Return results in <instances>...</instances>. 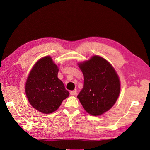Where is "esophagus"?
<instances>
[{"label": "esophagus", "mask_w": 150, "mask_h": 150, "mask_svg": "<svg viewBox=\"0 0 150 150\" xmlns=\"http://www.w3.org/2000/svg\"><path fill=\"white\" fill-rule=\"evenodd\" d=\"M76 91H70V94L71 95H76Z\"/></svg>", "instance_id": "34e87169"}]
</instances>
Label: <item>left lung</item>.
<instances>
[{
	"label": "left lung",
	"mask_w": 150,
	"mask_h": 150,
	"mask_svg": "<svg viewBox=\"0 0 150 150\" xmlns=\"http://www.w3.org/2000/svg\"><path fill=\"white\" fill-rule=\"evenodd\" d=\"M78 64L84 75V87L78 98L89 115L101 116L110 110L119 97V76L110 63L99 56Z\"/></svg>",
	"instance_id": "8db88e82"
}]
</instances>
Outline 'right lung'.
<instances>
[{
    "label": "right lung",
    "instance_id": "right-lung-1",
    "mask_svg": "<svg viewBox=\"0 0 150 150\" xmlns=\"http://www.w3.org/2000/svg\"><path fill=\"white\" fill-rule=\"evenodd\" d=\"M59 68L49 56L40 59L32 68L25 86L30 105L44 114H50L59 108L69 93L57 78Z\"/></svg>",
    "mask_w": 150,
    "mask_h": 150
}]
</instances>
